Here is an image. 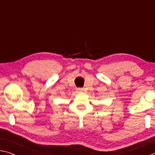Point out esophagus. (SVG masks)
I'll return each instance as SVG.
<instances>
[{"label": "esophagus", "mask_w": 155, "mask_h": 155, "mask_svg": "<svg viewBox=\"0 0 155 155\" xmlns=\"http://www.w3.org/2000/svg\"><path fill=\"white\" fill-rule=\"evenodd\" d=\"M83 91V88H81V87H78L77 89V92H82V91Z\"/></svg>", "instance_id": "34e87169"}]
</instances>
